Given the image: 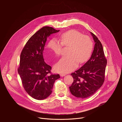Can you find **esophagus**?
Segmentation results:
<instances>
[{
	"instance_id": "esophagus-1",
	"label": "esophagus",
	"mask_w": 122,
	"mask_h": 122,
	"mask_svg": "<svg viewBox=\"0 0 122 122\" xmlns=\"http://www.w3.org/2000/svg\"><path fill=\"white\" fill-rule=\"evenodd\" d=\"M60 75L61 77H63V76H65V75H66V73H60Z\"/></svg>"
}]
</instances>
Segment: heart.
<instances>
[{"label": "heart", "mask_w": 122, "mask_h": 122, "mask_svg": "<svg viewBox=\"0 0 122 122\" xmlns=\"http://www.w3.org/2000/svg\"><path fill=\"white\" fill-rule=\"evenodd\" d=\"M58 38L61 43L53 38L47 44L48 48L56 55H61L63 45L69 48L68 56L62 57L55 65L54 67L56 71L63 73L70 72L77 67L78 63L82 64L90 57L93 49V42L89 36L73 30L60 34Z\"/></svg>", "instance_id": "obj_1"}]
</instances>
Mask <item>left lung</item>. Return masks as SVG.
Wrapping results in <instances>:
<instances>
[{"instance_id":"8db88e82","label":"left lung","mask_w":122,"mask_h":122,"mask_svg":"<svg viewBox=\"0 0 122 122\" xmlns=\"http://www.w3.org/2000/svg\"><path fill=\"white\" fill-rule=\"evenodd\" d=\"M91 34L95 42L91 57L82 67L71 74L73 82L69 90L78 98H85L94 94L105 80L107 59L101 42L95 34Z\"/></svg>"}]
</instances>
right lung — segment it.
<instances>
[{
    "label": "right lung",
    "mask_w": 122,
    "mask_h": 122,
    "mask_svg": "<svg viewBox=\"0 0 122 122\" xmlns=\"http://www.w3.org/2000/svg\"><path fill=\"white\" fill-rule=\"evenodd\" d=\"M59 31L51 27H43L31 37L21 53L18 72L25 91L37 100L48 97L56 80L60 78L59 74L51 73V67L43 56L47 38Z\"/></svg>",
    "instance_id": "obj_1"
}]
</instances>
